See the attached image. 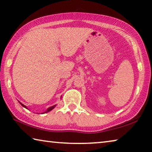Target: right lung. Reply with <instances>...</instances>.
Segmentation results:
<instances>
[{"label": "right lung", "instance_id": "right-lung-1", "mask_svg": "<svg viewBox=\"0 0 152 152\" xmlns=\"http://www.w3.org/2000/svg\"><path fill=\"white\" fill-rule=\"evenodd\" d=\"M20 104H21L23 107H24L25 108H26V109H27V107H25V105H23V104H21V103H20ZM55 107H56V105H54V106H52V107H50V108H48V109L47 110H46V111H45V113H48V112H49V111H50V110H52V109H53V108H54Z\"/></svg>", "mask_w": 152, "mask_h": 152}]
</instances>
